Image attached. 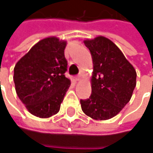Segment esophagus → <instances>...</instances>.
<instances>
[{"instance_id":"esophagus-1","label":"esophagus","mask_w":153,"mask_h":153,"mask_svg":"<svg viewBox=\"0 0 153 153\" xmlns=\"http://www.w3.org/2000/svg\"><path fill=\"white\" fill-rule=\"evenodd\" d=\"M76 81H79L80 79H81V76L80 75H77V76H76Z\"/></svg>"}]
</instances>
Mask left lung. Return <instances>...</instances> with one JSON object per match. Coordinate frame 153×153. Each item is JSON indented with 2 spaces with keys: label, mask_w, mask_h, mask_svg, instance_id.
Listing matches in <instances>:
<instances>
[{
  "label": "left lung",
  "mask_w": 153,
  "mask_h": 153,
  "mask_svg": "<svg viewBox=\"0 0 153 153\" xmlns=\"http://www.w3.org/2000/svg\"><path fill=\"white\" fill-rule=\"evenodd\" d=\"M84 44L91 53L94 71L91 95L80 100L82 110L94 119H110L130 100L136 71L111 40L98 36L86 40Z\"/></svg>",
  "instance_id": "left-lung-1"
}]
</instances>
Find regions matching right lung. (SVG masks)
Masks as SVG:
<instances>
[{
  "label": "right lung",
  "mask_w": 153,
  "mask_h": 153,
  "mask_svg": "<svg viewBox=\"0 0 153 153\" xmlns=\"http://www.w3.org/2000/svg\"><path fill=\"white\" fill-rule=\"evenodd\" d=\"M66 42L56 37L40 41L14 67L15 89L28 111L39 117H49L59 112L71 85L65 77Z\"/></svg>",
  "instance_id": "obj_1"
}]
</instances>
